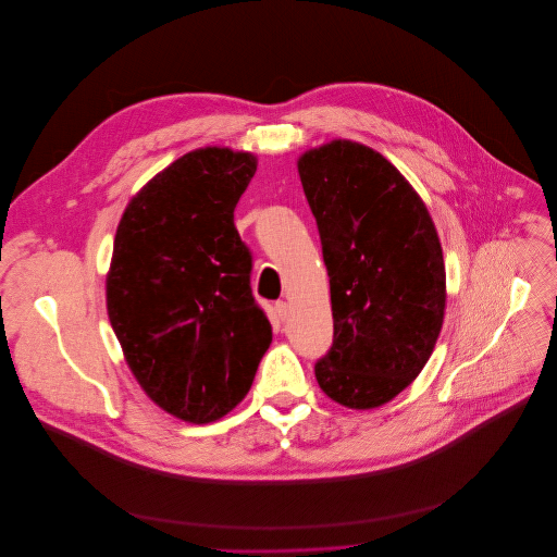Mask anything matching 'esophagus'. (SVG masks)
Instances as JSON below:
<instances>
[{"instance_id":"1","label":"esophagus","mask_w":557,"mask_h":557,"mask_svg":"<svg viewBox=\"0 0 557 557\" xmlns=\"http://www.w3.org/2000/svg\"><path fill=\"white\" fill-rule=\"evenodd\" d=\"M289 313H292V309H289L287 302H276L274 305V315H276V319L285 321V319L289 318Z\"/></svg>"}]
</instances>
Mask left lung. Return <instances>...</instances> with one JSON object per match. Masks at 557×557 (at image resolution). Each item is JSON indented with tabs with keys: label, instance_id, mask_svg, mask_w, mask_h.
Segmentation results:
<instances>
[{
	"label": "left lung",
	"instance_id": "1",
	"mask_svg": "<svg viewBox=\"0 0 557 557\" xmlns=\"http://www.w3.org/2000/svg\"><path fill=\"white\" fill-rule=\"evenodd\" d=\"M298 171L334 319L319 388L351 409L380 407L433 354L446 309L442 244L418 193L380 152L336 139L302 154Z\"/></svg>",
	"mask_w": 557,
	"mask_h": 557
}]
</instances>
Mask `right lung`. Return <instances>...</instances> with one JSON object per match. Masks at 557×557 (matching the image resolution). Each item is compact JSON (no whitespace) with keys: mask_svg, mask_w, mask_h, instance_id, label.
<instances>
[{"mask_svg":"<svg viewBox=\"0 0 557 557\" xmlns=\"http://www.w3.org/2000/svg\"><path fill=\"white\" fill-rule=\"evenodd\" d=\"M255 171L248 152H188L131 199L117 225L109 321L146 395L186 422L232 411L272 343L234 225Z\"/></svg>","mask_w":557,"mask_h":557,"instance_id":"right-lung-1","label":"right lung"}]
</instances>
